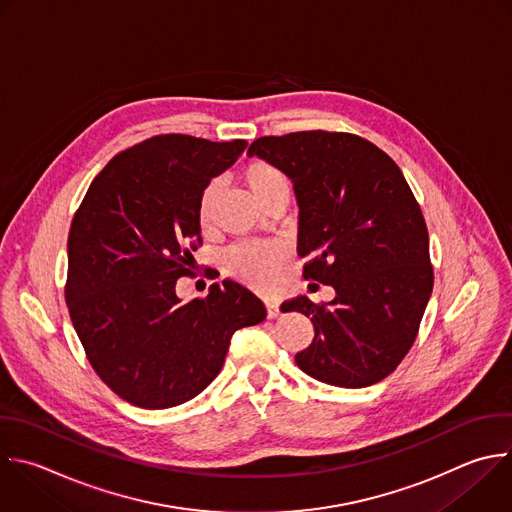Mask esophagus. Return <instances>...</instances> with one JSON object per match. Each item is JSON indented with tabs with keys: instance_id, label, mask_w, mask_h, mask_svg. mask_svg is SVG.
Returning <instances> with one entry per match:
<instances>
[{
	"instance_id": "1",
	"label": "esophagus",
	"mask_w": 512,
	"mask_h": 512,
	"mask_svg": "<svg viewBox=\"0 0 512 512\" xmlns=\"http://www.w3.org/2000/svg\"><path fill=\"white\" fill-rule=\"evenodd\" d=\"M265 307H267V317H269V319H275V317L281 313L279 301H275V299H267V301H265Z\"/></svg>"
}]
</instances>
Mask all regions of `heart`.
Instances as JSON below:
<instances>
[{
  "instance_id": "heart-1",
  "label": "heart",
  "mask_w": 512,
  "mask_h": 512,
  "mask_svg": "<svg viewBox=\"0 0 512 512\" xmlns=\"http://www.w3.org/2000/svg\"><path fill=\"white\" fill-rule=\"evenodd\" d=\"M241 181L249 193L263 207L277 199H289V179L277 166L265 160H253L241 170ZM219 199V183L205 187L199 201V223L209 229L215 219V207ZM287 263V251L279 245L245 243L231 251L229 269L235 277L255 289H271Z\"/></svg>"
}]
</instances>
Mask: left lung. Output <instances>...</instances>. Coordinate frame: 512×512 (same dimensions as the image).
Returning <instances> with one entry per match:
<instances>
[{
  "label": "left lung",
  "instance_id": "obj_1",
  "mask_svg": "<svg viewBox=\"0 0 512 512\" xmlns=\"http://www.w3.org/2000/svg\"><path fill=\"white\" fill-rule=\"evenodd\" d=\"M247 154L291 179L303 277L335 289L321 305L305 295L281 305L315 329L297 366L339 388L384 380L410 352L434 285L428 229L402 170L348 132L261 136Z\"/></svg>",
  "mask_w": 512,
  "mask_h": 512
}]
</instances>
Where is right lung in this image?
<instances>
[{"mask_svg": "<svg viewBox=\"0 0 512 512\" xmlns=\"http://www.w3.org/2000/svg\"><path fill=\"white\" fill-rule=\"evenodd\" d=\"M245 148L247 140L152 136L102 168L72 219L66 303L74 329L102 382L138 408H173L201 394L233 333L267 315L231 279L189 303L175 289L201 243V195Z\"/></svg>", "mask_w": 512, "mask_h": 512, "instance_id": "right-lung-1", "label": "right lung"}]
</instances>
